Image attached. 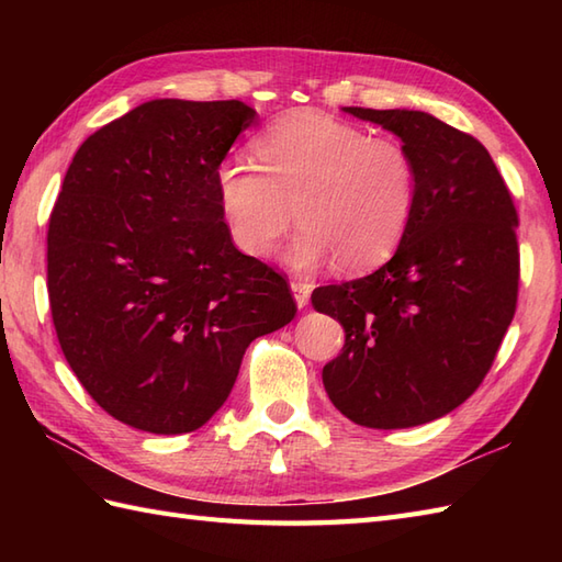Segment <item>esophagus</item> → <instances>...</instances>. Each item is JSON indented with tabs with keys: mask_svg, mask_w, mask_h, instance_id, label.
<instances>
[{
	"mask_svg": "<svg viewBox=\"0 0 562 562\" xmlns=\"http://www.w3.org/2000/svg\"><path fill=\"white\" fill-rule=\"evenodd\" d=\"M292 294H294L296 306L304 308L308 304V296H312V284H308V282H292Z\"/></svg>",
	"mask_w": 562,
	"mask_h": 562,
	"instance_id": "esophagus-1",
	"label": "esophagus"
}]
</instances>
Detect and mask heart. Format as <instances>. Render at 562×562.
<instances>
[{
  "instance_id": "1",
  "label": "heart",
  "mask_w": 562,
  "mask_h": 562,
  "mask_svg": "<svg viewBox=\"0 0 562 562\" xmlns=\"http://www.w3.org/2000/svg\"><path fill=\"white\" fill-rule=\"evenodd\" d=\"M254 151L258 166L226 159L217 169L220 212L241 254L268 258L294 217V268L336 258L338 270L364 272L396 254L417 202V166L401 139L292 111L258 135Z\"/></svg>"
}]
</instances>
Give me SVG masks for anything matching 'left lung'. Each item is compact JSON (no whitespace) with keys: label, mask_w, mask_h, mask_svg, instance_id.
<instances>
[{"label":"left lung","mask_w":562,"mask_h":562,"mask_svg":"<svg viewBox=\"0 0 562 562\" xmlns=\"http://www.w3.org/2000/svg\"><path fill=\"white\" fill-rule=\"evenodd\" d=\"M342 111L401 137L417 202L386 266L314 290L316 312L345 328L324 386L357 425L415 427L459 408L493 367L517 308V210L475 137L423 111Z\"/></svg>","instance_id":"8db88e82"}]
</instances>
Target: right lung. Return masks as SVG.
I'll list each match as a JSON object with an SVG mask.
<instances>
[{
    "mask_svg": "<svg viewBox=\"0 0 562 562\" xmlns=\"http://www.w3.org/2000/svg\"><path fill=\"white\" fill-rule=\"evenodd\" d=\"M254 121L241 101L142 103L77 149L53 207L59 348L89 396L142 432L205 425L248 345L296 314L282 274L232 244L217 202L220 164Z\"/></svg>",
    "mask_w": 562,
    "mask_h": 562,
    "instance_id": "obj_1",
    "label": "right lung"
}]
</instances>
